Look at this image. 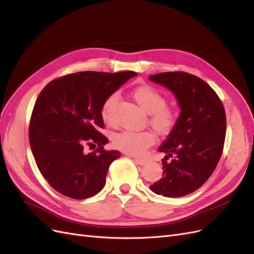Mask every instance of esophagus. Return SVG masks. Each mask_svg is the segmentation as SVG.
<instances>
[{
	"label": "esophagus",
	"mask_w": 254,
	"mask_h": 254,
	"mask_svg": "<svg viewBox=\"0 0 254 254\" xmlns=\"http://www.w3.org/2000/svg\"><path fill=\"white\" fill-rule=\"evenodd\" d=\"M134 162H135L136 164H138V165H140V166L145 165V164L147 163V161H146V160H144V159H137V158H135V159H134Z\"/></svg>",
	"instance_id": "obj_1"
}]
</instances>
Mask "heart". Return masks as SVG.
<instances>
[{
    "mask_svg": "<svg viewBox=\"0 0 254 254\" xmlns=\"http://www.w3.org/2000/svg\"><path fill=\"white\" fill-rule=\"evenodd\" d=\"M133 99L137 105L149 114V123L160 134H167L172 131L177 121L175 109L166 106L165 96L157 89L148 84H142L133 91ZM118 100L116 93L110 94L103 103L101 116L104 122L110 123L113 120L115 104ZM154 141L153 135L148 131H122L113 137V144L119 150L132 155H140Z\"/></svg>",
    "mask_w": 254,
    "mask_h": 254,
    "instance_id": "1",
    "label": "heart"
}]
</instances>
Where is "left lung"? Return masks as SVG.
<instances>
[{
  "label": "left lung",
  "instance_id": "obj_1",
  "mask_svg": "<svg viewBox=\"0 0 254 254\" xmlns=\"http://www.w3.org/2000/svg\"><path fill=\"white\" fill-rule=\"evenodd\" d=\"M149 80L170 90L181 110L159 147L166 154L163 177L150 189L165 197L185 196L199 189L217 167L225 139L224 107L209 84L194 75L168 71L149 76Z\"/></svg>",
  "mask_w": 254,
  "mask_h": 254
}]
</instances>
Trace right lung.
<instances>
[{"mask_svg":"<svg viewBox=\"0 0 254 254\" xmlns=\"http://www.w3.org/2000/svg\"><path fill=\"white\" fill-rule=\"evenodd\" d=\"M135 71H79L58 78L43 89L32 113L29 138L38 170L56 191L75 199L99 193L118 150H104L107 137L103 103ZM86 144H97L86 154Z\"/></svg>","mask_w":254,"mask_h":254,"instance_id":"1","label":"right lung"}]
</instances>
